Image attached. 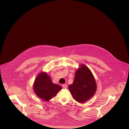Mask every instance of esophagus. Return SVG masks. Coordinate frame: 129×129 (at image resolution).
I'll return each instance as SVG.
<instances>
[{"label":"esophagus","instance_id":"1","mask_svg":"<svg viewBox=\"0 0 129 129\" xmlns=\"http://www.w3.org/2000/svg\"><path fill=\"white\" fill-rule=\"evenodd\" d=\"M62 86H63V88H66L67 87V85H66V84H63V85H62Z\"/></svg>","mask_w":129,"mask_h":129}]
</instances>
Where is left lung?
<instances>
[{
    "label": "left lung",
    "mask_w": 129,
    "mask_h": 129,
    "mask_svg": "<svg viewBox=\"0 0 129 129\" xmlns=\"http://www.w3.org/2000/svg\"><path fill=\"white\" fill-rule=\"evenodd\" d=\"M69 89L73 98L79 103L87 101L95 94L96 81L91 71L84 64L76 70L73 83L69 86Z\"/></svg>",
    "instance_id": "obj_1"
}]
</instances>
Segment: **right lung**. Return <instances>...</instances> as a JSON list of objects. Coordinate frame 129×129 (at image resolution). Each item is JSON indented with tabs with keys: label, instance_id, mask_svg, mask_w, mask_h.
<instances>
[{
	"label": "right lung",
	"instance_id": "right-lung-1",
	"mask_svg": "<svg viewBox=\"0 0 129 129\" xmlns=\"http://www.w3.org/2000/svg\"><path fill=\"white\" fill-rule=\"evenodd\" d=\"M61 89V86L52 82L50 77L45 72L38 75L33 85V89L36 95L45 101H48L55 97Z\"/></svg>",
	"mask_w": 129,
	"mask_h": 129
}]
</instances>
